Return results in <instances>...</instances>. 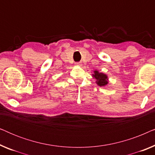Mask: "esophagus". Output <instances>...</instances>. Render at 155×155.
<instances>
[{
    "mask_svg": "<svg viewBox=\"0 0 155 155\" xmlns=\"http://www.w3.org/2000/svg\"><path fill=\"white\" fill-rule=\"evenodd\" d=\"M75 64L76 65H82V63L81 62H75Z\"/></svg>",
    "mask_w": 155,
    "mask_h": 155,
    "instance_id": "1",
    "label": "esophagus"
}]
</instances>
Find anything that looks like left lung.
I'll return each instance as SVG.
<instances>
[{"label":"left lung","mask_w":155,"mask_h":155,"mask_svg":"<svg viewBox=\"0 0 155 155\" xmlns=\"http://www.w3.org/2000/svg\"><path fill=\"white\" fill-rule=\"evenodd\" d=\"M94 78L97 80V83L99 86H105L106 84H107L108 81H107V76L105 75V74L99 73L98 71H95L94 74L93 75Z\"/></svg>","instance_id":"1"}]
</instances>
